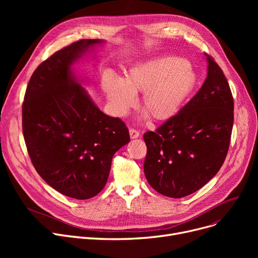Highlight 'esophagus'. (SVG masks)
<instances>
[{
    "label": "esophagus",
    "mask_w": 258,
    "mask_h": 258,
    "mask_svg": "<svg viewBox=\"0 0 258 258\" xmlns=\"http://www.w3.org/2000/svg\"><path fill=\"white\" fill-rule=\"evenodd\" d=\"M130 136H131L132 139H136V138H138L140 136V133L136 128L131 127L130 128Z\"/></svg>",
    "instance_id": "obj_1"
}]
</instances>
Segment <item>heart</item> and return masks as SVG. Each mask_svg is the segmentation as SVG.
I'll list each match as a JSON object with an SVG mask.
<instances>
[{"label": "heart", "instance_id": "obj_1", "mask_svg": "<svg viewBox=\"0 0 258 258\" xmlns=\"http://www.w3.org/2000/svg\"><path fill=\"white\" fill-rule=\"evenodd\" d=\"M197 80V74L185 59L161 56L134 66L122 81L104 77L102 88L117 115H125L135 104L134 95L142 93V110L155 121H166L179 113Z\"/></svg>", "mask_w": 258, "mask_h": 258}]
</instances>
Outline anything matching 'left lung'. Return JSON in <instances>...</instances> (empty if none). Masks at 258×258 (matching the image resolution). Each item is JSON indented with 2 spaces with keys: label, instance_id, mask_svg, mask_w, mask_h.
Masks as SVG:
<instances>
[{
  "label": "left lung",
  "instance_id": "8db88e82",
  "mask_svg": "<svg viewBox=\"0 0 258 258\" xmlns=\"http://www.w3.org/2000/svg\"><path fill=\"white\" fill-rule=\"evenodd\" d=\"M208 74L182 110L143 135L144 173L159 194L183 198L199 190L222 167L233 127V96L214 58L205 53Z\"/></svg>",
  "mask_w": 258,
  "mask_h": 258
}]
</instances>
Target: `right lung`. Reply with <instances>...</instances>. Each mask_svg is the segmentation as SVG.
<instances>
[{
  "label": "right lung",
  "instance_id": "1",
  "mask_svg": "<svg viewBox=\"0 0 258 258\" xmlns=\"http://www.w3.org/2000/svg\"><path fill=\"white\" fill-rule=\"evenodd\" d=\"M100 39H80L40 63L27 86L22 126L27 151L43 180L77 200L98 195L114 154L130 142L120 118L105 115L73 77L70 66Z\"/></svg>",
  "mask_w": 258,
  "mask_h": 258
}]
</instances>
